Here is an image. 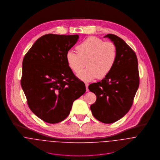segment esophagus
<instances>
[{
	"mask_svg": "<svg viewBox=\"0 0 160 160\" xmlns=\"http://www.w3.org/2000/svg\"><path fill=\"white\" fill-rule=\"evenodd\" d=\"M85 86H86V91H89V89H88L89 84H88V83H85Z\"/></svg>",
	"mask_w": 160,
	"mask_h": 160,
	"instance_id": "esophagus-1",
	"label": "esophagus"
}]
</instances>
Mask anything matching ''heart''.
Instances as JSON below:
<instances>
[{
	"label": "heart",
	"mask_w": 160,
	"mask_h": 160,
	"mask_svg": "<svg viewBox=\"0 0 160 160\" xmlns=\"http://www.w3.org/2000/svg\"><path fill=\"white\" fill-rule=\"evenodd\" d=\"M78 53L69 50L65 55L69 68L77 72L85 65L86 68L79 72L77 76L89 82L98 78L106 77L113 68L118 57L116 46L112 42H105L95 36L86 39L76 47Z\"/></svg>",
	"instance_id": "b5f03b06"
}]
</instances>
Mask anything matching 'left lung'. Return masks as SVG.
<instances>
[{
    "mask_svg": "<svg viewBox=\"0 0 160 160\" xmlns=\"http://www.w3.org/2000/svg\"><path fill=\"white\" fill-rule=\"evenodd\" d=\"M116 46L118 57L112 71L101 81L89 86L97 100L91 105L93 116L99 121L110 124L122 118L130 110L139 86L137 56L118 36L108 34Z\"/></svg>",
    "mask_w": 160,
    "mask_h": 160,
    "instance_id": "8db88e82",
    "label": "left lung"
}]
</instances>
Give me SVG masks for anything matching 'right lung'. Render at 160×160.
<instances>
[{
	"label": "right lung",
	"instance_id": "1",
	"mask_svg": "<svg viewBox=\"0 0 160 160\" xmlns=\"http://www.w3.org/2000/svg\"><path fill=\"white\" fill-rule=\"evenodd\" d=\"M79 37L46 34L35 42L23 58L21 85L28 105L46 122L64 120L74 101L86 91L84 83L74 76L65 58Z\"/></svg>",
	"mask_w": 160,
	"mask_h": 160
}]
</instances>
